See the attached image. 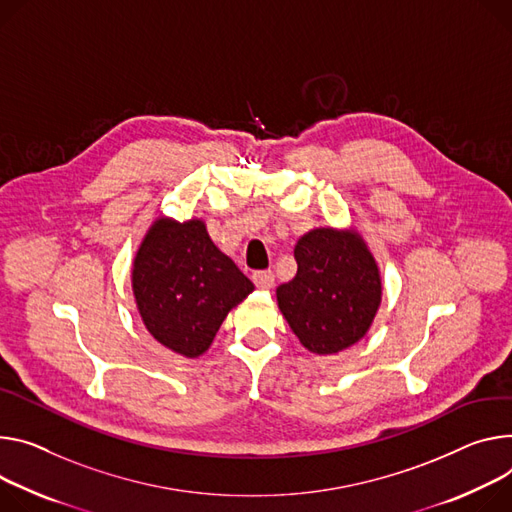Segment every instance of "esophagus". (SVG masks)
<instances>
[{"instance_id": "esophagus-1", "label": "esophagus", "mask_w": 512, "mask_h": 512, "mask_svg": "<svg viewBox=\"0 0 512 512\" xmlns=\"http://www.w3.org/2000/svg\"><path fill=\"white\" fill-rule=\"evenodd\" d=\"M253 284H255L259 290H271L273 284H275L273 271H269V269H265V271H255V273H253Z\"/></svg>"}]
</instances>
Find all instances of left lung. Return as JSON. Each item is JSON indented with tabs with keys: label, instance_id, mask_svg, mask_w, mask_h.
Segmentation results:
<instances>
[{
	"label": "left lung",
	"instance_id": "8db88e82",
	"mask_svg": "<svg viewBox=\"0 0 512 512\" xmlns=\"http://www.w3.org/2000/svg\"><path fill=\"white\" fill-rule=\"evenodd\" d=\"M294 280L275 290L290 329L316 355L361 341L382 304V275L367 243L349 228L318 226L298 239Z\"/></svg>",
	"mask_w": 512,
	"mask_h": 512
}]
</instances>
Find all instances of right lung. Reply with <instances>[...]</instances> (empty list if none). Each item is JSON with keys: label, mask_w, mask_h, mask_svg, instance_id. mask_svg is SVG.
Returning <instances> with one entry per match:
<instances>
[{"label": "right lung", "mask_w": 512, "mask_h": 512, "mask_svg": "<svg viewBox=\"0 0 512 512\" xmlns=\"http://www.w3.org/2000/svg\"><path fill=\"white\" fill-rule=\"evenodd\" d=\"M130 282L149 335L188 359L210 349L226 314L255 290L214 245L202 218H155L134 255Z\"/></svg>", "instance_id": "1"}]
</instances>
